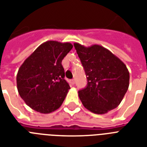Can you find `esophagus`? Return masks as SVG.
<instances>
[{"mask_svg": "<svg viewBox=\"0 0 147 147\" xmlns=\"http://www.w3.org/2000/svg\"><path fill=\"white\" fill-rule=\"evenodd\" d=\"M70 83H71V84L74 85V84H75V79H71V81H70Z\"/></svg>", "mask_w": 147, "mask_h": 147, "instance_id": "34e87169", "label": "esophagus"}]
</instances>
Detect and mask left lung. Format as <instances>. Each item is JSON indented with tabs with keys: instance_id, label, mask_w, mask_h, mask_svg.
<instances>
[{
	"instance_id": "8db88e82",
	"label": "left lung",
	"mask_w": 147,
	"mask_h": 147,
	"mask_svg": "<svg viewBox=\"0 0 147 147\" xmlns=\"http://www.w3.org/2000/svg\"><path fill=\"white\" fill-rule=\"evenodd\" d=\"M84 66L88 85L78 91L87 109L102 115L116 108L129 87L130 75L125 63L101 45L85 47L74 43Z\"/></svg>"
}]
</instances>
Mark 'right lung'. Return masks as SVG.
<instances>
[{
  "mask_svg": "<svg viewBox=\"0 0 147 147\" xmlns=\"http://www.w3.org/2000/svg\"><path fill=\"white\" fill-rule=\"evenodd\" d=\"M72 47L69 42L47 40L21 65L16 76L18 92L32 109L48 114L61 107L70 89L61 63Z\"/></svg>",
  "mask_w": 147,
  "mask_h": 147,
  "instance_id": "1",
  "label": "right lung"
}]
</instances>
